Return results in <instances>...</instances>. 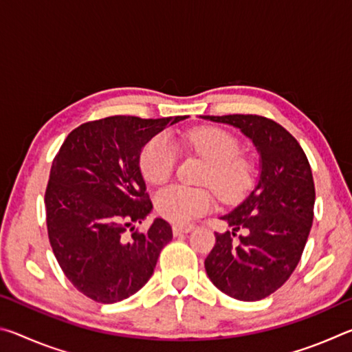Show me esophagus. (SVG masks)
Segmentation results:
<instances>
[{"label": "esophagus", "instance_id": "obj_1", "mask_svg": "<svg viewBox=\"0 0 352 352\" xmlns=\"http://www.w3.org/2000/svg\"><path fill=\"white\" fill-rule=\"evenodd\" d=\"M194 226L192 225H188V226H182V225H174L172 226V233L174 236H182V234H186L189 231H192Z\"/></svg>", "mask_w": 352, "mask_h": 352}]
</instances>
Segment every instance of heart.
<instances>
[{"label":"heart","mask_w":352,"mask_h":352,"mask_svg":"<svg viewBox=\"0 0 352 352\" xmlns=\"http://www.w3.org/2000/svg\"><path fill=\"white\" fill-rule=\"evenodd\" d=\"M186 142L210 162L206 182L212 183L223 199H237L253 182V164L241 157V144L234 135L217 127L195 129ZM177 148L168 135H157L142 147L140 169L146 182L163 184L175 170ZM214 194L206 188L170 186L160 190L155 208L163 219L175 225H188L208 212L214 205Z\"/></svg>","instance_id":"obj_1"}]
</instances>
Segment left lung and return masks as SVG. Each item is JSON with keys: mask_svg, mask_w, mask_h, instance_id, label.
<instances>
[{"mask_svg": "<svg viewBox=\"0 0 352 352\" xmlns=\"http://www.w3.org/2000/svg\"><path fill=\"white\" fill-rule=\"evenodd\" d=\"M230 124L258 148L261 174L248 197L220 219L233 231L216 233L205 259L219 290L241 301H258L287 281L301 259L314 220L311 164L298 141L269 118L201 116ZM237 230L243 234L236 238Z\"/></svg>", "mask_w": 352, "mask_h": 352, "instance_id": "1", "label": "left lung"}]
</instances>
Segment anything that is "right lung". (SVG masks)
Returning <instances> with one entry per match:
<instances>
[{
	"mask_svg": "<svg viewBox=\"0 0 352 352\" xmlns=\"http://www.w3.org/2000/svg\"><path fill=\"white\" fill-rule=\"evenodd\" d=\"M186 116H110L85 122L63 141L45 192L47 236L58 265L74 287L111 305L136 294L172 239L170 225L155 219L140 169L142 147ZM131 234H128V231Z\"/></svg>",
	"mask_w": 352,
	"mask_h": 352,
	"instance_id": "add662e5",
	"label": "right lung"
}]
</instances>
